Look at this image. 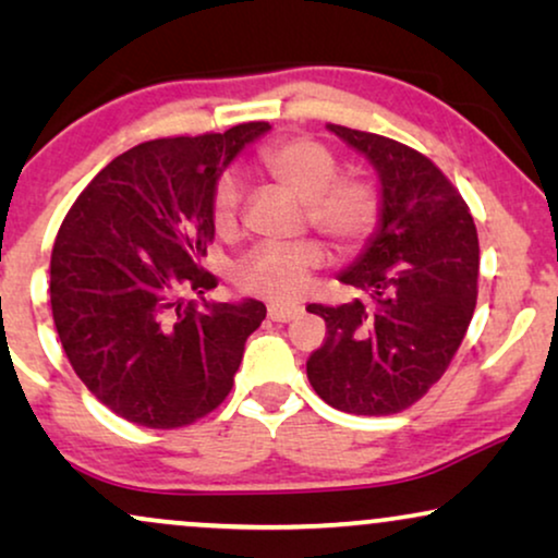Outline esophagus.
Returning a JSON list of instances; mask_svg holds the SVG:
<instances>
[{
	"label": "esophagus",
	"instance_id": "1",
	"mask_svg": "<svg viewBox=\"0 0 558 558\" xmlns=\"http://www.w3.org/2000/svg\"><path fill=\"white\" fill-rule=\"evenodd\" d=\"M302 307H287V304H269V319L274 323H289L300 315Z\"/></svg>",
	"mask_w": 558,
	"mask_h": 558
}]
</instances>
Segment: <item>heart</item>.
<instances>
[{"label":"heart","mask_w":558,"mask_h":558,"mask_svg":"<svg viewBox=\"0 0 558 558\" xmlns=\"http://www.w3.org/2000/svg\"><path fill=\"white\" fill-rule=\"evenodd\" d=\"M256 162L274 182L304 201V220L342 254L361 251L376 235L384 218V197L376 182L361 174H340L330 147L310 136H289L258 151ZM243 187L233 174H220L210 197V220L220 235L239 228ZM325 264L317 241L262 243L235 266L243 292L274 302H294L307 277Z\"/></svg>","instance_id":"heart-1"}]
</instances>
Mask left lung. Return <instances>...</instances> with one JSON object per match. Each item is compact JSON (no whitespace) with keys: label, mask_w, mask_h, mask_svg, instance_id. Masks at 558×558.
Segmentation results:
<instances>
[{"label":"left lung","mask_w":558,"mask_h":558,"mask_svg":"<svg viewBox=\"0 0 558 558\" xmlns=\"http://www.w3.org/2000/svg\"><path fill=\"white\" fill-rule=\"evenodd\" d=\"M378 170L380 231L340 274L368 302L310 304L327 335L307 361L319 399L357 416L399 414L452 363L477 304V228L445 172L388 136L327 124Z\"/></svg>","instance_id":"8db88e82"}]
</instances>
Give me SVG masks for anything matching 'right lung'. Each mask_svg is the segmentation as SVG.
Instances as JSON below:
<instances>
[{"instance_id": "add662e5", "label": "right lung", "mask_w": 558, "mask_h": 558, "mask_svg": "<svg viewBox=\"0 0 558 558\" xmlns=\"http://www.w3.org/2000/svg\"><path fill=\"white\" fill-rule=\"evenodd\" d=\"M264 132L266 121H248L144 142L111 159L60 226L50 256L58 338L75 376L126 422L178 429L231 393L266 307L205 300L218 279L201 258L216 235V180Z\"/></svg>"}]
</instances>
